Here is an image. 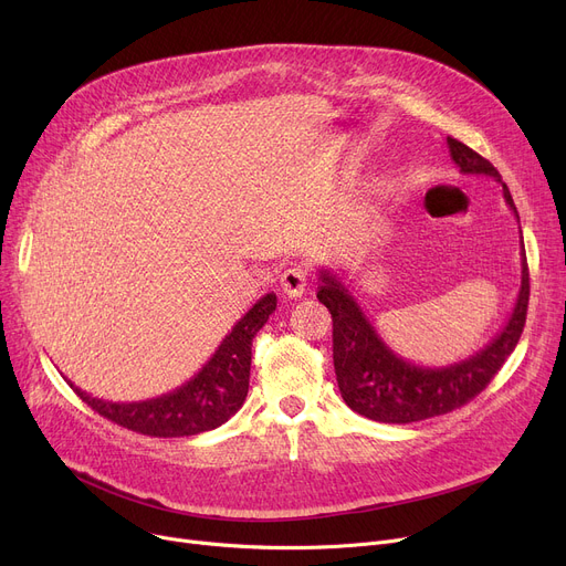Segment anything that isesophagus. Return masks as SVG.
I'll list each match as a JSON object with an SVG mask.
<instances>
[{
    "mask_svg": "<svg viewBox=\"0 0 566 566\" xmlns=\"http://www.w3.org/2000/svg\"><path fill=\"white\" fill-rule=\"evenodd\" d=\"M310 282V268L305 263H291L280 277L282 293L289 298H301Z\"/></svg>",
    "mask_w": 566,
    "mask_h": 566,
    "instance_id": "1",
    "label": "esophagus"
}]
</instances>
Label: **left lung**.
I'll return each instance as SVG.
<instances>
[{
	"label": "left lung",
	"mask_w": 566,
	"mask_h": 566,
	"mask_svg": "<svg viewBox=\"0 0 566 566\" xmlns=\"http://www.w3.org/2000/svg\"><path fill=\"white\" fill-rule=\"evenodd\" d=\"M450 156L463 174H486L502 186V195L516 213L500 171L463 142L448 137ZM523 238V235H521ZM318 303L333 314V360L346 406L374 422L408 424L452 412L478 397L516 348L527 316L530 273L523 250V275L516 307L502 333L478 355L450 367H415L388 348L367 321L348 289L328 271H321Z\"/></svg>",
	"instance_id": "1"
}]
</instances>
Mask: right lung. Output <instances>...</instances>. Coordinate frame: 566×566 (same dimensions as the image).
<instances>
[{
    "label": "right lung",
    "mask_w": 566,
    "mask_h": 566,
    "mask_svg": "<svg viewBox=\"0 0 566 566\" xmlns=\"http://www.w3.org/2000/svg\"><path fill=\"white\" fill-rule=\"evenodd\" d=\"M277 307V295L263 298L238 321L216 355L181 388L139 403H112L88 397L69 380L75 395L109 422L154 438H181L224 424L243 406L250 388L252 339Z\"/></svg>",
    "instance_id": "add662e5"
}]
</instances>
